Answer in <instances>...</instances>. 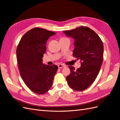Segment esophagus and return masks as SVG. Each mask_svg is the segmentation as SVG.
<instances>
[{
	"mask_svg": "<svg viewBox=\"0 0 120 120\" xmlns=\"http://www.w3.org/2000/svg\"><path fill=\"white\" fill-rule=\"evenodd\" d=\"M58 68H64V67H65V66L63 65V64H59V65H58Z\"/></svg>",
	"mask_w": 120,
	"mask_h": 120,
	"instance_id": "obj_1",
	"label": "esophagus"
}]
</instances>
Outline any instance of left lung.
I'll return each mask as SVG.
<instances>
[{
    "instance_id": "1",
    "label": "left lung",
    "mask_w": 120,
    "mask_h": 120,
    "mask_svg": "<svg viewBox=\"0 0 120 120\" xmlns=\"http://www.w3.org/2000/svg\"><path fill=\"white\" fill-rule=\"evenodd\" d=\"M63 32L74 38L73 55L82 62L76 70L73 66H68L71 74L66 77L67 81L73 90H84L92 84L99 73L103 59V43L94 30L86 26Z\"/></svg>"
}]
</instances>
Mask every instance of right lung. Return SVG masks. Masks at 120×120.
I'll return each mask as SVG.
<instances>
[{
  "instance_id": "add662e5",
  "label": "right lung",
  "mask_w": 120,
  "mask_h": 120,
  "mask_svg": "<svg viewBox=\"0 0 120 120\" xmlns=\"http://www.w3.org/2000/svg\"><path fill=\"white\" fill-rule=\"evenodd\" d=\"M56 34L40 27H35L22 36L17 47L16 55L20 76L30 90L44 94L51 88L58 66L43 64V54L50 36Z\"/></svg>"
}]
</instances>
